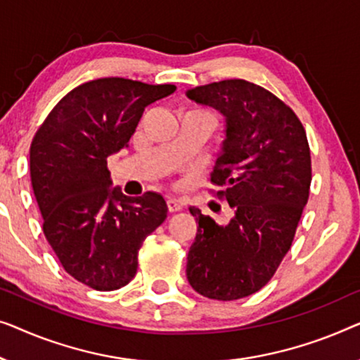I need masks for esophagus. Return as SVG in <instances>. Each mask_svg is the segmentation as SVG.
Returning <instances> with one entry per match:
<instances>
[{"label": "esophagus", "instance_id": "34e87169", "mask_svg": "<svg viewBox=\"0 0 360 360\" xmlns=\"http://www.w3.org/2000/svg\"><path fill=\"white\" fill-rule=\"evenodd\" d=\"M166 204H168V210L169 212H178V210L182 209V207H184V204H182V200L173 199V197H169V199L166 200Z\"/></svg>", "mask_w": 360, "mask_h": 360}]
</instances>
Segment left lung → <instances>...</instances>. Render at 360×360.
Masks as SVG:
<instances>
[{
  "mask_svg": "<svg viewBox=\"0 0 360 360\" xmlns=\"http://www.w3.org/2000/svg\"><path fill=\"white\" fill-rule=\"evenodd\" d=\"M186 96L225 117L212 182L233 210L219 225L189 207L199 226L186 276L200 295L238 300L261 290L290 250L310 194V146L293 110L250 81L195 86Z\"/></svg>",
  "mask_w": 360,
  "mask_h": 360,
  "instance_id": "8db88e82",
  "label": "left lung"
}]
</instances>
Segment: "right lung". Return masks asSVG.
Wrapping results in <instances>:
<instances>
[{
	"label": "right lung",
	"mask_w": 360,
	"mask_h": 360,
	"mask_svg": "<svg viewBox=\"0 0 360 360\" xmlns=\"http://www.w3.org/2000/svg\"><path fill=\"white\" fill-rule=\"evenodd\" d=\"M174 91L125 78L88 81L60 99L30 145L44 235L63 269L96 290L134 279L141 243L168 215L158 192L127 197L112 187L108 158L129 146L146 105Z\"/></svg>",
	"instance_id": "1"
}]
</instances>
